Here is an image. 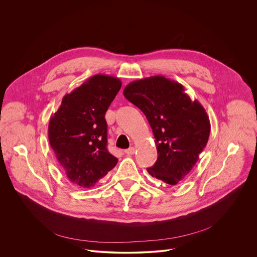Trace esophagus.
Masks as SVG:
<instances>
[{"mask_svg": "<svg viewBox=\"0 0 257 257\" xmlns=\"http://www.w3.org/2000/svg\"><path fill=\"white\" fill-rule=\"evenodd\" d=\"M125 153L128 154V155H132V154L135 153V148H134V147H130V148H128V149L125 150Z\"/></svg>", "mask_w": 257, "mask_h": 257, "instance_id": "esophagus-1", "label": "esophagus"}]
</instances>
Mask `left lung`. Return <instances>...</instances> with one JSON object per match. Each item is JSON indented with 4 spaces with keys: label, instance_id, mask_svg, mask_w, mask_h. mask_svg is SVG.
Returning a JSON list of instances; mask_svg holds the SVG:
<instances>
[{
    "label": "left lung",
    "instance_id": "left-lung-1",
    "mask_svg": "<svg viewBox=\"0 0 257 257\" xmlns=\"http://www.w3.org/2000/svg\"><path fill=\"white\" fill-rule=\"evenodd\" d=\"M123 95L146 116L157 149L148 174L170 186L189 174L207 145L211 124L199 101H192L184 85L162 75L127 84Z\"/></svg>",
    "mask_w": 257,
    "mask_h": 257
}]
</instances>
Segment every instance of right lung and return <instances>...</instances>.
Listing matches in <instances>:
<instances>
[{
    "label": "right lung",
    "mask_w": 257,
    "mask_h": 257,
    "mask_svg": "<svg viewBox=\"0 0 257 257\" xmlns=\"http://www.w3.org/2000/svg\"><path fill=\"white\" fill-rule=\"evenodd\" d=\"M121 85L118 77L96 74L66 94L50 118L49 144L75 186L94 187L118 162L107 149L105 114Z\"/></svg>",
    "instance_id": "obj_1"
}]
</instances>
